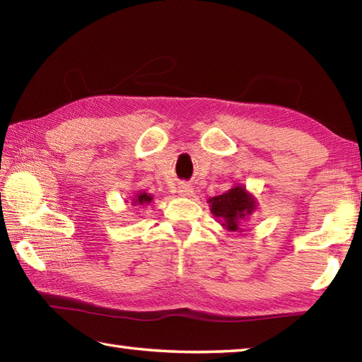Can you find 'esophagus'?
Wrapping results in <instances>:
<instances>
[{
    "mask_svg": "<svg viewBox=\"0 0 362 362\" xmlns=\"http://www.w3.org/2000/svg\"><path fill=\"white\" fill-rule=\"evenodd\" d=\"M193 193H194V189L189 185V183H187V182L179 183V194L180 196H193Z\"/></svg>",
    "mask_w": 362,
    "mask_h": 362,
    "instance_id": "obj_1",
    "label": "esophagus"
}]
</instances>
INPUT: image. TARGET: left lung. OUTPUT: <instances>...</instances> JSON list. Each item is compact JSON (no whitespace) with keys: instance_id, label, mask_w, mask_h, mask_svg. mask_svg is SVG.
I'll return each instance as SVG.
<instances>
[{"instance_id":"left-lung-1","label":"left lung","mask_w":362,"mask_h":362,"mask_svg":"<svg viewBox=\"0 0 362 362\" xmlns=\"http://www.w3.org/2000/svg\"><path fill=\"white\" fill-rule=\"evenodd\" d=\"M211 213L221 219L222 226L227 230H240L241 221L250 216L255 210V201L252 196L245 193L243 187H235L228 189L227 193L210 199Z\"/></svg>"}]
</instances>
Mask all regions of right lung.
Segmentation results:
<instances>
[{"label": "right lung", "mask_w": 362, "mask_h": 362, "mask_svg": "<svg viewBox=\"0 0 362 362\" xmlns=\"http://www.w3.org/2000/svg\"><path fill=\"white\" fill-rule=\"evenodd\" d=\"M152 201V196H149L148 193H136V197L132 199L134 205H146Z\"/></svg>", "instance_id": "add662e5"}]
</instances>
